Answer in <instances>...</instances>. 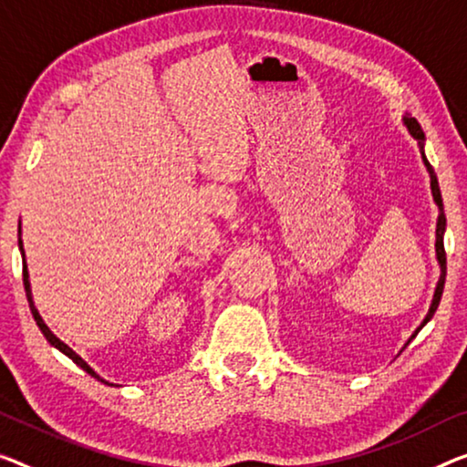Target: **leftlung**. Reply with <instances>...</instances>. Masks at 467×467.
Returning <instances> with one entry per match:
<instances>
[{"label":"left lung","instance_id":"8db88e82","mask_svg":"<svg viewBox=\"0 0 467 467\" xmlns=\"http://www.w3.org/2000/svg\"><path fill=\"white\" fill-rule=\"evenodd\" d=\"M403 123L409 129V133L413 135V140H418V146H420V152H421V161H424L428 173H430V188H432V196H434V202L439 206V221H436V258H439V265H441V279L439 284H436V290H434V298H432V305H430V311L426 315V319L421 321V326L415 329L411 338L418 336V332L421 327H424L430 319H432V315L436 313V308H439L441 303V296H442V288H444V275H447V254H444V242H442V235H444V225H447V219H444V211H442V198H441V188H439V179H436V173L432 169V164L428 162L426 154H424V131H421V127L418 120L413 117H403ZM411 342V340H409ZM407 347V344H405Z\"/></svg>","mask_w":467,"mask_h":467}]
</instances>
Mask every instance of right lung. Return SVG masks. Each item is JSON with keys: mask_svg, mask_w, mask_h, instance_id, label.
Here are the masks:
<instances>
[{"mask_svg": "<svg viewBox=\"0 0 467 467\" xmlns=\"http://www.w3.org/2000/svg\"><path fill=\"white\" fill-rule=\"evenodd\" d=\"M18 248H20V253H23V282H25V292H26V300H28V306H31V313H33V317H35V321H37V326H39V329L43 332V336H46L47 338V342L52 344V347H56L58 350H62L64 355H67L68 358H73V361L78 365V368H81L83 371H88L89 376H93L96 379H99V382H104V384H109V386H114V384H110V382H106V379H102L99 378L96 371H93L88 363L83 361L81 357H78L73 348L68 347V344H64L58 336H56L52 329H49L47 326H46V321L41 319V315H39V311L37 308H35V303H33V294H31V282H28V269H26V261H25V248H23V240H20V227H18Z\"/></svg>", "mask_w": 467, "mask_h": 467, "instance_id": "1", "label": "right lung"}]
</instances>
